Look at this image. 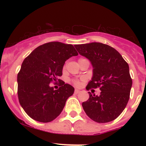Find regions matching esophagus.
Instances as JSON below:
<instances>
[{"label":"esophagus","instance_id":"1","mask_svg":"<svg viewBox=\"0 0 146 146\" xmlns=\"http://www.w3.org/2000/svg\"><path fill=\"white\" fill-rule=\"evenodd\" d=\"M74 92H75V94H78L80 92V90H78V89H76L75 90Z\"/></svg>","mask_w":146,"mask_h":146}]
</instances>
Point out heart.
Listing matches in <instances>:
<instances>
[{
	"label": "heart",
	"instance_id": "heart-1",
	"mask_svg": "<svg viewBox=\"0 0 146 146\" xmlns=\"http://www.w3.org/2000/svg\"><path fill=\"white\" fill-rule=\"evenodd\" d=\"M80 59H81V58H80ZM73 82L75 85H76V86H80V82L78 80H73Z\"/></svg>",
	"mask_w": 146,
	"mask_h": 146
}]
</instances>
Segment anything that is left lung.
Segmentation results:
<instances>
[{"instance_id":"left-lung-1","label":"left lung","mask_w":146,"mask_h":146,"mask_svg":"<svg viewBox=\"0 0 146 146\" xmlns=\"http://www.w3.org/2000/svg\"><path fill=\"white\" fill-rule=\"evenodd\" d=\"M80 55L90 60L93 76L86 89L100 88L99 96L88 92L89 99L82 106L87 115L98 123H107L117 119L126 107L132 79L129 65L113 47L98 42L76 44Z\"/></svg>"}]
</instances>
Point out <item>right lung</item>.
Listing matches in <instances>:
<instances>
[{"instance_id":"1","label":"right lung","mask_w":146,"mask_h":146,"mask_svg":"<svg viewBox=\"0 0 146 146\" xmlns=\"http://www.w3.org/2000/svg\"><path fill=\"white\" fill-rule=\"evenodd\" d=\"M78 55L72 44L52 42L38 46L25 58L17 74V95L31 118L47 123L61 114L74 88L58 77L62 76L65 61ZM57 80L62 82L61 87L54 91L49 84Z\"/></svg>"}]
</instances>
